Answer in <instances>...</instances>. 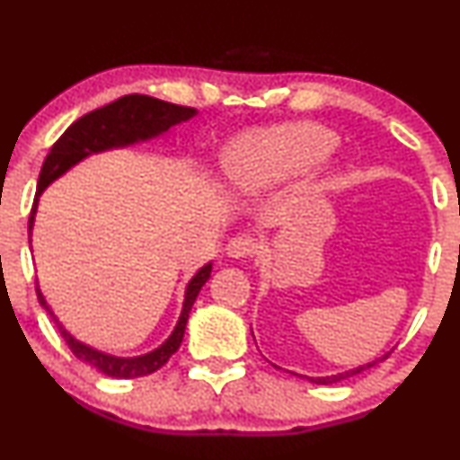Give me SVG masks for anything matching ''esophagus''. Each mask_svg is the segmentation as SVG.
I'll return each instance as SVG.
<instances>
[{"label": "esophagus", "mask_w": 460, "mask_h": 460, "mask_svg": "<svg viewBox=\"0 0 460 460\" xmlns=\"http://www.w3.org/2000/svg\"><path fill=\"white\" fill-rule=\"evenodd\" d=\"M254 252H257V240L252 235H235L226 244V254L234 259L251 257Z\"/></svg>", "instance_id": "34e87169"}]
</instances>
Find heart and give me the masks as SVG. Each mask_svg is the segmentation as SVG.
Instances as JSON below:
<instances>
[{"label": "heart", "instance_id": "obj_1", "mask_svg": "<svg viewBox=\"0 0 460 460\" xmlns=\"http://www.w3.org/2000/svg\"><path fill=\"white\" fill-rule=\"evenodd\" d=\"M334 147V132L313 121L276 126L237 143L231 156V173L240 186H272L313 169Z\"/></svg>", "mask_w": 460, "mask_h": 460}]
</instances>
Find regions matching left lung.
Wrapping results in <instances>:
<instances>
[{
    "label": "left lung",
    "mask_w": 460,
    "mask_h": 460,
    "mask_svg": "<svg viewBox=\"0 0 460 460\" xmlns=\"http://www.w3.org/2000/svg\"><path fill=\"white\" fill-rule=\"evenodd\" d=\"M390 353H385L384 358H379V359H375V362H368V364H364V367H358V368H353V370H347V373H339V375H330V377H306V379H311L313 384H321V385H328V384H336V381H341V379H347V377H353V375H358V373H362V370H367V368H370V367H375V364L377 362H381V359H385L388 358ZM296 375V373H293ZM302 377V375H300Z\"/></svg>",
    "instance_id": "obj_1"
}]
</instances>
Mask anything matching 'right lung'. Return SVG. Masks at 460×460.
<instances>
[{
	"mask_svg": "<svg viewBox=\"0 0 460 460\" xmlns=\"http://www.w3.org/2000/svg\"><path fill=\"white\" fill-rule=\"evenodd\" d=\"M197 113V109L192 107H181V104H171L164 101H158V98L143 96V93H128V96H121L118 101L111 104H104V107L92 111V113L83 115L70 124L68 128L58 141L53 143L51 152L44 158L40 177H38V188H36V199L34 206H31L30 214V231L34 226V216L38 208V197L42 195V190L51 184L53 180H58L59 175H64L72 164H76L90 154L104 152V149L111 147H124L132 146L137 141L152 139V137L163 135L167 132L171 126L181 124V121L190 119L192 115ZM209 274H212V263L203 265L199 272L192 276V280L186 287L184 296V308H181L180 321H177L173 334L169 336L158 349L146 353V356L139 358H115L107 356V353L92 349V347L83 345L76 339H72L68 332L64 330V325L59 323L58 317H55L51 308L44 302L40 289L36 285L38 302L42 304V308L51 314L53 323L58 325L59 334L66 341V345L70 347V351L75 353L76 358L87 362L101 373L107 375V377H118V379H132V377H143V375L154 373L160 367L169 362V358L180 349L181 339H184L186 321L188 314H190L192 304H195L199 291L201 287L208 283Z\"/></svg>",
	"mask_w": 460,
	"mask_h": 460,
	"instance_id": "right-lung-1",
	"label": "right lung"
}]
</instances>
